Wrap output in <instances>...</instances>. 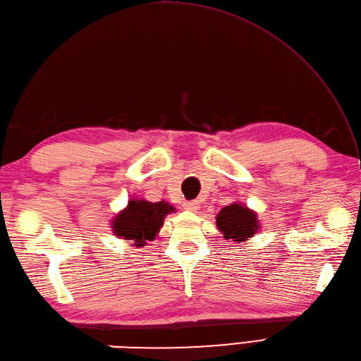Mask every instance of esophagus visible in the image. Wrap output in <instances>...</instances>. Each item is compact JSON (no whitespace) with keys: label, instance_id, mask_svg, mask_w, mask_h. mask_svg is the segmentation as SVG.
<instances>
[{"label":"esophagus","instance_id":"obj_1","mask_svg":"<svg viewBox=\"0 0 361 361\" xmlns=\"http://www.w3.org/2000/svg\"><path fill=\"white\" fill-rule=\"evenodd\" d=\"M185 209H188V211H197L198 208H200V204H198V202L197 200H190V202H185Z\"/></svg>","mask_w":361,"mask_h":361}]
</instances>
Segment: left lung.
Here are the masks:
<instances>
[{"instance_id": "obj_1", "label": "left lung", "mask_w": 361, "mask_h": 361, "mask_svg": "<svg viewBox=\"0 0 361 361\" xmlns=\"http://www.w3.org/2000/svg\"><path fill=\"white\" fill-rule=\"evenodd\" d=\"M216 225L225 239L231 242L248 240L260 229L257 212L243 203H231L221 208L216 217Z\"/></svg>"}]
</instances>
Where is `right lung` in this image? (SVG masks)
<instances>
[{"label":"right lung","mask_w":361,"mask_h":361,"mask_svg":"<svg viewBox=\"0 0 361 361\" xmlns=\"http://www.w3.org/2000/svg\"><path fill=\"white\" fill-rule=\"evenodd\" d=\"M172 212H175V208L166 202L150 203L142 198H133L127 208L111 220V229L119 239L122 237L132 242L133 247L141 248L155 239L166 216Z\"/></svg>","instance_id":"obj_1"}]
</instances>
